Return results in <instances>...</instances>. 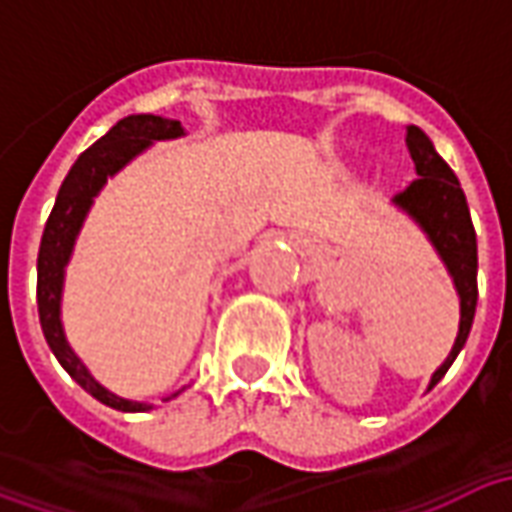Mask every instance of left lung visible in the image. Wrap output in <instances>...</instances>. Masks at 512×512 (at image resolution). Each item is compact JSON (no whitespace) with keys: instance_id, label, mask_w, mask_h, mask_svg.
<instances>
[{"instance_id":"left-lung-1","label":"left lung","mask_w":512,"mask_h":512,"mask_svg":"<svg viewBox=\"0 0 512 512\" xmlns=\"http://www.w3.org/2000/svg\"><path fill=\"white\" fill-rule=\"evenodd\" d=\"M406 145L419 178L400 191L395 202L408 216H414L419 227L428 233L433 246L439 249L444 266L452 274L458 296H461L458 337H455L447 362L430 378L428 389H433L450 370L455 356L461 354L466 337L472 332L474 310H477V235H474V224L461 183L452 175L447 161L436 153L433 142L417 126H408Z\"/></svg>"}]
</instances>
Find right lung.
<instances>
[{"instance_id": "add662e5", "label": "right lung", "mask_w": 512, "mask_h": 512, "mask_svg": "<svg viewBox=\"0 0 512 512\" xmlns=\"http://www.w3.org/2000/svg\"><path fill=\"white\" fill-rule=\"evenodd\" d=\"M180 134H183V128H180L178 120H167V117L158 115L123 117L93 147H87L82 156L76 158L68 178L62 180L60 191H57V202L51 208L49 222H46V230H43V238H40L38 315L40 329L46 334V343H49V348L57 356V362L68 370V376L82 386L84 392H90L95 400H101L104 406L117 408V411H147L150 406L112 395L109 389H104L87 373V367L79 362V356L73 354L71 345L65 343L60 323L65 263L71 257L73 241H76L84 216H87L90 205H93V197L104 189L106 178L115 175L117 169L126 167L128 161L136 153H142L150 142H156V139H175ZM180 392L169 395L167 400L178 397Z\"/></svg>"}]
</instances>
